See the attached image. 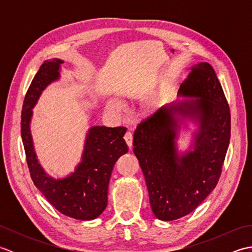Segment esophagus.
<instances>
[{
    "label": "esophagus",
    "instance_id": "34e87169",
    "mask_svg": "<svg viewBox=\"0 0 252 252\" xmlns=\"http://www.w3.org/2000/svg\"><path fill=\"white\" fill-rule=\"evenodd\" d=\"M125 141H126V143L127 144V146H129V148L131 149L132 146H133V135H132L131 132H126V133Z\"/></svg>",
    "mask_w": 252,
    "mask_h": 252
}]
</instances>
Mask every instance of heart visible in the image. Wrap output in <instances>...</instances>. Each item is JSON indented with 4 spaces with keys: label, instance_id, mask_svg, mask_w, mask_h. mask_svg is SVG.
<instances>
[{
    "label": "heart",
    "instance_id": "obj_1",
    "mask_svg": "<svg viewBox=\"0 0 252 252\" xmlns=\"http://www.w3.org/2000/svg\"><path fill=\"white\" fill-rule=\"evenodd\" d=\"M162 103H163V94H159L156 96V97H154L148 101L147 108L151 111H156L160 108V107H161ZM108 106L111 109H119L120 108V104L114 99H110L108 101Z\"/></svg>",
    "mask_w": 252,
    "mask_h": 252
}]
</instances>
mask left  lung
Instances as JSON below:
<instances>
[{
	"mask_svg": "<svg viewBox=\"0 0 252 252\" xmlns=\"http://www.w3.org/2000/svg\"><path fill=\"white\" fill-rule=\"evenodd\" d=\"M189 69L179 98L138 125L133 136L153 213L161 221L189 215L216 189L231 137V114L213 68L199 63ZM190 124L191 143L181 151L180 131Z\"/></svg>",
	"mask_w": 252,
	"mask_h": 252,
	"instance_id": "left-lung-1",
	"label": "left lung"
}]
</instances>
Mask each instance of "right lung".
I'll return each mask as SVG.
<instances>
[{"instance_id":"right-lung-1","label":"right lung","mask_w":252,"mask_h":252,"mask_svg":"<svg viewBox=\"0 0 252 252\" xmlns=\"http://www.w3.org/2000/svg\"><path fill=\"white\" fill-rule=\"evenodd\" d=\"M63 60L45 61L32 80L26 94L21 112V138L31 179L53 207L69 218L90 221L98 218L107 207L108 185L116 161L129 151L123 140V126H91L85 136L80 161L72 172L54 178L42 167L37 159L31 135L33 109L42 92L61 79Z\"/></svg>"}]
</instances>
